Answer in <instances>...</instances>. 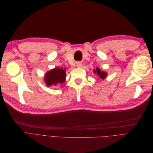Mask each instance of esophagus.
Returning <instances> with one entry per match:
<instances>
[{
  "label": "esophagus",
  "mask_w": 153,
  "mask_h": 153,
  "mask_svg": "<svg viewBox=\"0 0 153 153\" xmlns=\"http://www.w3.org/2000/svg\"><path fill=\"white\" fill-rule=\"evenodd\" d=\"M76 66L78 68H81L82 67V62H76Z\"/></svg>",
  "instance_id": "34e87169"
}]
</instances>
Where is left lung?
<instances>
[{"mask_svg": "<svg viewBox=\"0 0 153 153\" xmlns=\"http://www.w3.org/2000/svg\"><path fill=\"white\" fill-rule=\"evenodd\" d=\"M93 72L94 74L97 75L99 76V78L102 79L106 78V77L107 76V73L105 72V71L101 70L99 67H97L96 68L93 69Z\"/></svg>", "mask_w": 153, "mask_h": 153, "instance_id": "left-lung-1", "label": "left lung"}]
</instances>
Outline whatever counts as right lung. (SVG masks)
Returning <instances> with one entry per match:
<instances>
[{
    "instance_id": "obj_1",
    "label": "right lung",
    "mask_w": 153,
    "mask_h": 153,
    "mask_svg": "<svg viewBox=\"0 0 153 153\" xmlns=\"http://www.w3.org/2000/svg\"><path fill=\"white\" fill-rule=\"evenodd\" d=\"M66 68L56 67L45 74L44 81L47 86L54 87L58 84H63L66 79Z\"/></svg>"
}]
</instances>
